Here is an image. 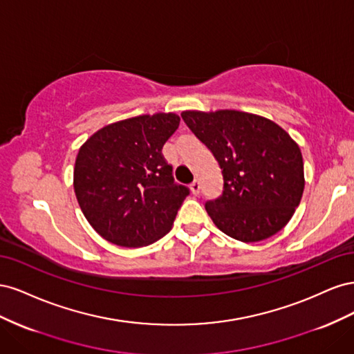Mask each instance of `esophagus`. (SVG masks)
I'll return each mask as SVG.
<instances>
[{"label":"esophagus","mask_w":354,"mask_h":354,"mask_svg":"<svg viewBox=\"0 0 354 354\" xmlns=\"http://www.w3.org/2000/svg\"><path fill=\"white\" fill-rule=\"evenodd\" d=\"M190 190H192V194L194 195H199V190H201V185H199V181L198 180H194L190 183Z\"/></svg>","instance_id":"1"}]
</instances>
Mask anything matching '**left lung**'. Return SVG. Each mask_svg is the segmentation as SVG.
<instances>
[{"label":"left lung","mask_w":354,"mask_h":354,"mask_svg":"<svg viewBox=\"0 0 354 354\" xmlns=\"http://www.w3.org/2000/svg\"><path fill=\"white\" fill-rule=\"evenodd\" d=\"M181 118L221 168V195L205 202L214 224L242 242L283 229L304 190L301 151L283 128L239 111H186Z\"/></svg>","instance_id":"8db88e82"}]
</instances>
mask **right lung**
<instances>
[{
	"label": "right lung",
	"mask_w": 354,
	"mask_h": 354,
	"mask_svg": "<svg viewBox=\"0 0 354 354\" xmlns=\"http://www.w3.org/2000/svg\"><path fill=\"white\" fill-rule=\"evenodd\" d=\"M176 113L142 115L103 127L80 149L73 189L85 218L102 238L127 248L171 230L190 194L173 177L162 147L178 128Z\"/></svg>",
	"instance_id": "obj_1"
}]
</instances>
